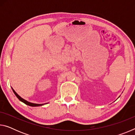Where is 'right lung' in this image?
<instances>
[{
	"label": "right lung",
	"mask_w": 135,
	"mask_h": 135,
	"mask_svg": "<svg viewBox=\"0 0 135 135\" xmlns=\"http://www.w3.org/2000/svg\"><path fill=\"white\" fill-rule=\"evenodd\" d=\"M12 90H13V93H15V95H16V97H17L18 98V99H19L20 100H21V102H23V103H24L25 104H26V105H29V106H31V107H38V106H41V105H43V104H33V103H31V102H28V101H27L26 100H25V99H24L23 98H22L21 97H20L19 95H18L17 93L15 92V91L13 89H12Z\"/></svg>",
	"instance_id": "obj_1"
}]
</instances>
